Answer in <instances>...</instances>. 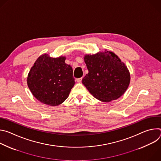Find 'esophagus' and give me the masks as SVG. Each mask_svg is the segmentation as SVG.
Returning a JSON list of instances; mask_svg holds the SVG:
<instances>
[{"label": "esophagus", "mask_w": 161, "mask_h": 161, "mask_svg": "<svg viewBox=\"0 0 161 161\" xmlns=\"http://www.w3.org/2000/svg\"><path fill=\"white\" fill-rule=\"evenodd\" d=\"M81 81H82V78H80L76 79V81H77L78 83H81Z\"/></svg>", "instance_id": "1"}]
</instances>
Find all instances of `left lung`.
Wrapping results in <instances>:
<instances>
[{"mask_svg": "<svg viewBox=\"0 0 161 161\" xmlns=\"http://www.w3.org/2000/svg\"><path fill=\"white\" fill-rule=\"evenodd\" d=\"M84 60L88 73L82 83L95 98L110 102L125 93L130 83V73L117 55L105 50L94 55H85Z\"/></svg>", "mask_w": 161, "mask_h": 161, "instance_id": "left-lung-1", "label": "left lung"}]
</instances>
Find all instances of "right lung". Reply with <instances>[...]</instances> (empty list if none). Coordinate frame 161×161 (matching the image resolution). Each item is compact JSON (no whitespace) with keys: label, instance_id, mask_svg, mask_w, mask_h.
Instances as JSON below:
<instances>
[{"label":"right lung","instance_id":"1","mask_svg":"<svg viewBox=\"0 0 161 161\" xmlns=\"http://www.w3.org/2000/svg\"><path fill=\"white\" fill-rule=\"evenodd\" d=\"M65 57L41 55L29 73L27 85L33 96L41 103L58 106L68 97L75 84L73 68L65 63Z\"/></svg>","mask_w":161,"mask_h":161}]
</instances>
